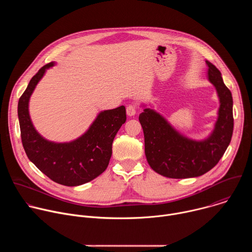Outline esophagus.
Wrapping results in <instances>:
<instances>
[{
  "instance_id": "esophagus-1",
  "label": "esophagus",
  "mask_w": 252,
  "mask_h": 252,
  "mask_svg": "<svg viewBox=\"0 0 252 252\" xmlns=\"http://www.w3.org/2000/svg\"><path fill=\"white\" fill-rule=\"evenodd\" d=\"M136 105L134 103H131V104H128L126 106V115L128 117H133L135 114H136Z\"/></svg>"
}]
</instances>
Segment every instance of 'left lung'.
<instances>
[{
    "mask_svg": "<svg viewBox=\"0 0 252 252\" xmlns=\"http://www.w3.org/2000/svg\"><path fill=\"white\" fill-rule=\"evenodd\" d=\"M207 78L220 98L218 121L204 139L189 138L177 131L161 115L146 107L138 120L145 134V153L151 167L169 178L196 177L218 164L233 132L232 95L220 71L206 61Z\"/></svg>",
    "mask_w": 252,
    "mask_h": 252,
    "instance_id": "8db88e82",
    "label": "left lung"
}]
</instances>
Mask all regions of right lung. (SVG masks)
Wrapping results in <instances>:
<instances>
[{
	"mask_svg": "<svg viewBox=\"0 0 252 252\" xmlns=\"http://www.w3.org/2000/svg\"><path fill=\"white\" fill-rule=\"evenodd\" d=\"M55 65L49 63L30 81L18 103V116L24 150L29 159L53 182L77 187L87 184L109 165L114 138L126 123V107L100 112L89 129L68 142H54L35 130L29 114L30 97L46 70Z\"/></svg>",
	"mask_w": 252,
	"mask_h": 252,
	"instance_id": "1",
	"label": "right lung"
}]
</instances>
